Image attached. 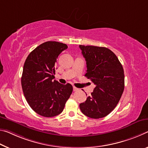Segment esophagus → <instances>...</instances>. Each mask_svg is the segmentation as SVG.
I'll use <instances>...</instances> for the list:
<instances>
[{
    "label": "esophagus",
    "instance_id": "obj_1",
    "mask_svg": "<svg viewBox=\"0 0 148 148\" xmlns=\"http://www.w3.org/2000/svg\"><path fill=\"white\" fill-rule=\"evenodd\" d=\"M73 90H74V91H79V88H76V87H73Z\"/></svg>",
    "mask_w": 148,
    "mask_h": 148
}]
</instances>
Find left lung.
<instances>
[{
	"label": "left lung",
	"mask_w": 148,
	"mask_h": 148,
	"mask_svg": "<svg viewBox=\"0 0 148 148\" xmlns=\"http://www.w3.org/2000/svg\"><path fill=\"white\" fill-rule=\"evenodd\" d=\"M79 47L86 61L85 76L95 85L91 95L79 104V108L82 113L90 118H103L115 108L123 93L125 74L123 66L115 54L106 47Z\"/></svg>",
	"instance_id": "1"
}]
</instances>
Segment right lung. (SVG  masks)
<instances>
[{
  "instance_id": "obj_1",
  "label": "right lung",
  "mask_w": 148,
  "mask_h": 148,
  "mask_svg": "<svg viewBox=\"0 0 148 148\" xmlns=\"http://www.w3.org/2000/svg\"><path fill=\"white\" fill-rule=\"evenodd\" d=\"M68 48L64 43L47 41L32 51L23 65L21 83L27 102L32 109L45 117L62 112L72 94L70 84H60L55 78L58 55Z\"/></svg>"
}]
</instances>
